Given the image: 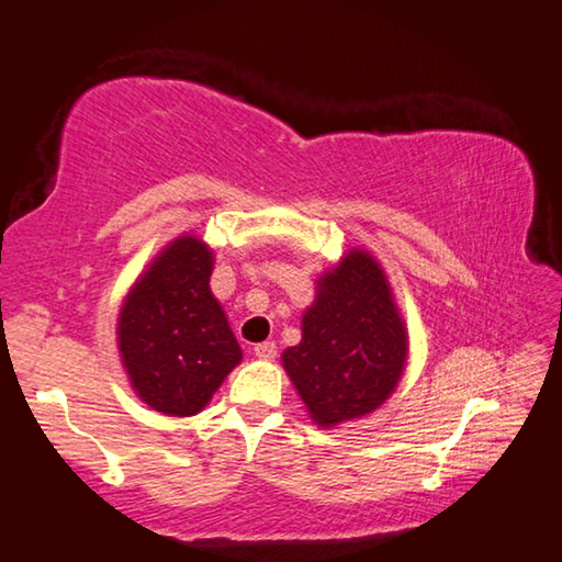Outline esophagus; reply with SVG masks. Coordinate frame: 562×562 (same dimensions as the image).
Listing matches in <instances>:
<instances>
[{
	"mask_svg": "<svg viewBox=\"0 0 562 562\" xmlns=\"http://www.w3.org/2000/svg\"><path fill=\"white\" fill-rule=\"evenodd\" d=\"M255 356H257V358H262V361H272V358L278 356V346H274L272 340L257 342V346H255Z\"/></svg>",
	"mask_w": 562,
	"mask_h": 562,
	"instance_id": "esophagus-1",
	"label": "esophagus"
}]
</instances>
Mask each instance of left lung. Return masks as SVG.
<instances>
[{
    "instance_id": "1",
    "label": "left lung",
    "mask_w": 562,
    "mask_h": 562,
    "mask_svg": "<svg viewBox=\"0 0 562 562\" xmlns=\"http://www.w3.org/2000/svg\"><path fill=\"white\" fill-rule=\"evenodd\" d=\"M406 328L379 262L353 249L317 282L303 340L282 353L313 422L335 426L371 414L404 373Z\"/></svg>"
}]
</instances>
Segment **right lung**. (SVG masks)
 Masks as SVG:
<instances>
[{
    "instance_id": "1",
    "label": "right lung",
    "mask_w": 562,
    "mask_h": 562,
    "mask_svg": "<svg viewBox=\"0 0 562 562\" xmlns=\"http://www.w3.org/2000/svg\"><path fill=\"white\" fill-rule=\"evenodd\" d=\"M212 252L181 237L148 267L121 310L119 346L133 389L154 412L194 416L241 361L209 278Z\"/></svg>"
}]
</instances>
